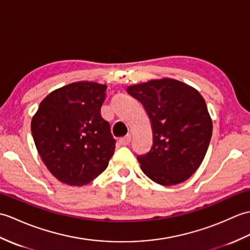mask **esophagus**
Returning <instances> with one entry per match:
<instances>
[{"mask_svg": "<svg viewBox=\"0 0 250 250\" xmlns=\"http://www.w3.org/2000/svg\"><path fill=\"white\" fill-rule=\"evenodd\" d=\"M130 141H131V136L130 135H127V136L121 138V139H120V143L122 144V146H128Z\"/></svg>", "mask_w": 250, "mask_h": 250, "instance_id": "34e87169", "label": "esophagus"}]
</instances>
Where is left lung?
<instances>
[{
    "label": "left lung",
    "instance_id": "obj_1",
    "mask_svg": "<svg viewBox=\"0 0 250 250\" xmlns=\"http://www.w3.org/2000/svg\"><path fill=\"white\" fill-rule=\"evenodd\" d=\"M152 124L153 146L138 156L143 173L163 186L185 182L203 162L212 138L213 122L196 88L164 78L129 85Z\"/></svg>",
    "mask_w": 250,
    "mask_h": 250
}]
</instances>
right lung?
<instances>
[{
  "instance_id": "1",
  "label": "right lung",
  "mask_w": 250,
  "mask_h": 250,
  "mask_svg": "<svg viewBox=\"0 0 250 250\" xmlns=\"http://www.w3.org/2000/svg\"><path fill=\"white\" fill-rule=\"evenodd\" d=\"M106 90V84L97 82L70 83L43 98L32 118L37 152L64 184H87L104 171L112 157L115 140L101 114Z\"/></svg>"
}]
</instances>
